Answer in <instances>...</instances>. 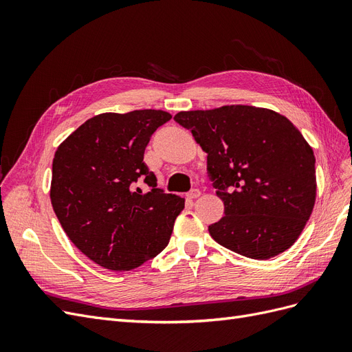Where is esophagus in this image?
I'll return each instance as SVG.
<instances>
[{"mask_svg":"<svg viewBox=\"0 0 352 352\" xmlns=\"http://www.w3.org/2000/svg\"><path fill=\"white\" fill-rule=\"evenodd\" d=\"M199 195H201V190H199V189H192V190H189L188 198H190V199H195V198H198Z\"/></svg>","mask_w":352,"mask_h":352,"instance_id":"esophagus-1","label":"esophagus"}]
</instances>
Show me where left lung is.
<instances>
[{"label":"left lung","mask_w":352,"mask_h":352,"mask_svg":"<svg viewBox=\"0 0 352 352\" xmlns=\"http://www.w3.org/2000/svg\"><path fill=\"white\" fill-rule=\"evenodd\" d=\"M175 120L207 153L225 216L208 226L221 247L254 260L291 248L316 202L313 148L285 116L252 105L180 111Z\"/></svg>","instance_id":"1"}]
</instances>
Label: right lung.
<instances>
[{
    "instance_id": "right-lung-1",
    "label": "right lung",
    "mask_w": 352,
    "mask_h": 352,
    "mask_svg": "<svg viewBox=\"0 0 352 352\" xmlns=\"http://www.w3.org/2000/svg\"><path fill=\"white\" fill-rule=\"evenodd\" d=\"M163 110L102 113L63 141L52 160L50 198L69 239L109 270H132L162 252L185 199L164 194L144 163ZM153 189H134L138 178Z\"/></svg>"
}]
</instances>
